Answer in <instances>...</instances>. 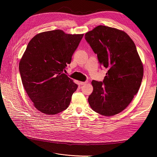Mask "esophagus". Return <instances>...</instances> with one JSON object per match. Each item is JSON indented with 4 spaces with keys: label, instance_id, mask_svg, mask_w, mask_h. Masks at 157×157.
Returning <instances> with one entry per match:
<instances>
[{
    "label": "esophagus",
    "instance_id": "esophagus-1",
    "mask_svg": "<svg viewBox=\"0 0 157 157\" xmlns=\"http://www.w3.org/2000/svg\"><path fill=\"white\" fill-rule=\"evenodd\" d=\"M86 83H87V81H86V82H80V85H84L85 84H86Z\"/></svg>",
    "mask_w": 157,
    "mask_h": 157
}]
</instances>
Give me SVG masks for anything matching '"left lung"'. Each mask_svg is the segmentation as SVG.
<instances>
[{
  "instance_id": "left-lung-1",
  "label": "left lung",
  "mask_w": 157,
  "mask_h": 157,
  "mask_svg": "<svg viewBox=\"0 0 157 157\" xmlns=\"http://www.w3.org/2000/svg\"><path fill=\"white\" fill-rule=\"evenodd\" d=\"M84 37L97 54L100 67L108 70L102 82L92 80L90 105L100 115H117L129 105L143 78L136 46L125 32L104 25L95 27Z\"/></svg>"
}]
</instances>
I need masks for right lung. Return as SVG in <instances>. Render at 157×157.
<instances>
[{
    "label": "right lung",
    "mask_w": 157,
    "mask_h": 157,
    "mask_svg": "<svg viewBox=\"0 0 157 157\" xmlns=\"http://www.w3.org/2000/svg\"><path fill=\"white\" fill-rule=\"evenodd\" d=\"M83 35L57 29L39 33L28 44L19 70L23 87L40 112L56 115L69 105L78 85L63 72Z\"/></svg>",
    "instance_id": "right-lung-1"
}]
</instances>
